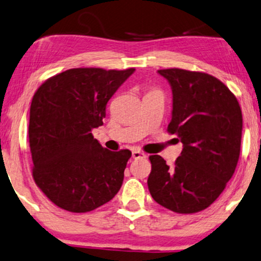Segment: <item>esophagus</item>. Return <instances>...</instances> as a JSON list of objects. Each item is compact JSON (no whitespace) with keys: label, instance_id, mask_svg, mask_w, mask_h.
I'll return each instance as SVG.
<instances>
[{"label":"esophagus","instance_id":"1","mask_svg":"<svg viewBox=\"0 0 261 261\" xmlns=\"http://www.w3.org/2000/svg\"><path fill=\"white\" fill-rule=\"evenodd\" d=\"M133 158L134 159H143V158H147V154H144L143 151L141 150H133Z\"/></svg>","mask_w":261,"mask_h":261}]
</instances>
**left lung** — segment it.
<instances>
[{
	"instance_id": "1",
	"label": "left lung",
	"mask_w": 261,
	"mask_h": 261,
	"mask_svg": "<svg viewBox=\"0 0 261 261\" xmlns=\"http://www.w3.org/2000/svg\"><path fill=\"white\" fill-rule=\"evenodd\" d=\"M172 89V118L167 127L183 144L169 166L151 155L150 195L176 213L211 206L231 179L240 158L242 112L235 95L219 79L180 68L159 70Z\"/></svg>"
}]
</instances>
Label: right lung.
I'll list each match as a JSON object with an SVG mask.
<instances>
[{"label":"right lung","instance_id":"obj_1","mask_svg":"<svg viewBox=\"0 0 261 261\" xmlns=\"http://www.w3.org/2000/svg\"><path fill=\"white\" fill-rule=\"evenodd\" d=\"M135 72L72 68L47 79L30 108L32 176L62 210L85 213L117 195L131 151H111L92 136L103 124L106 106Z\"/></svg>","mask_w":261,"mask_h":261}]
</instances>
